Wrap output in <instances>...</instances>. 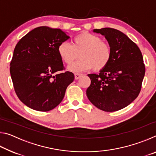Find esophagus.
Segmentation results:
<instances>
[{"label":"esophagus","instance_id":"1","mask_svg":"<svg viewBox=\"0 0 156 156\" xmlns=\"http://www.w3.org/2000/svg\"><path fill=\"white\" fill-rule=\"evenodd\" d=\"M82 75H83V74H81V73H74V76H75V79H76V80H77V79H78L80 77V76H82Z\"/></svg>","mask_w":156,"mask_h":156}]
</instances>
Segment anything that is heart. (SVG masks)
<instances>
[{
    "mask_svg": "<svg viewBox=\"0 0 156 156\" xmlns=\"http://www.w3.org/2000/svg\"><path fill=\"white\" fill-rule=\"evenodd\" d=\"M58 53L62 61L71 64L80 56L81 60L71 65L69 69L72 72H83L93 68L100 72L107 67L112 58V48L100 36L83 31L75 36L72 45L62 42L58 47Z\"/></svg>",
    "mask_w": 156,
    "mask_h": 156,
    "instance_id": "heart-1",
    "label": "heart"
}]
</instances>
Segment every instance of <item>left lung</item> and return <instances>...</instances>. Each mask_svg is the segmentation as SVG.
I'll return each instance as SVG.
<instances>
[{
	"label": "left lung",
	"instance_id": "obj_1",
	"mask_svg": "<svg viewBox=\"0 0 156 156\" xmlns=\"http://www.w3.org/2000/svg\"><path fill=\"white\" fill-rule=\"evenodd\" d=\"M94 31L105 36L112 48V58L99 74H88L91 84L86 94L99 109L115 112L138 96L145 73L143 57L138 45L120 31L106 27Z\"/></svg>",
	"mask_w": 156,
	"mask_h": 156
}]
</instances>
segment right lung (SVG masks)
Wrapping results in <instances>:
<instances>
[{"label":"right lung","instance_id":"add662e5","mask_svg":"<svg viewBox=\"0 0 156 156\" xmlns=\"http://www.w3.org/2000/svg\"><path fill=\"white\" fill-rule=\"evenodd\" d=\"M69 38L60 29L43 26L30 31L16 44L10 74L16 94L26 106L48 112L61 102L74 75L64 72L58 47Z\"/></svg>","mask_w":156,"mask_h":156}]
</instances>
